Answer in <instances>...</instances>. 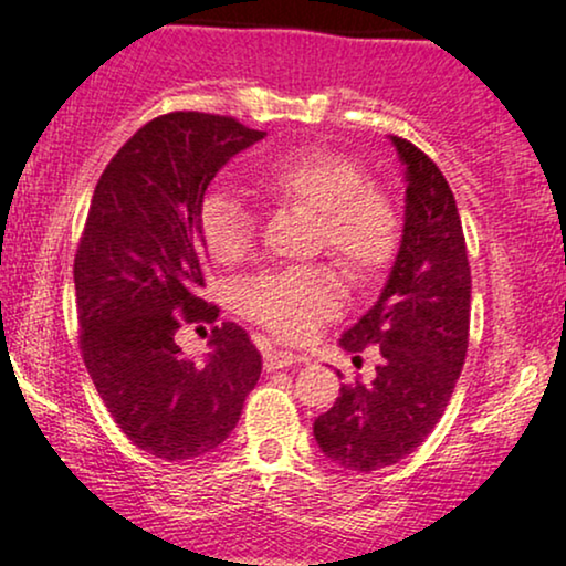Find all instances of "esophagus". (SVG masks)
<instances>
[{
    "instance_id": "1",
    "label": "esophagus",
    "mask_w": 566,
    "mask_h": 566,
    "mask_svg": "<svg viewBox=\"0 0 566 566\" xmlns=\"http://www.w3.org/2000/svg\"><path fill=\"white\" fill-rule=\"evenodd\" d=\"M297 361H308V356H301V354H292V350H269V354L263 356V367L269 369H282V367H292L297 365Z\"/></svg>"
}]
</instances>
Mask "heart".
Here are the masks:
<instances>
[{"label":"heart","instance_id":"obj_1","mask_svg":"<svg viewBox=\"0 0 566 566\" xmlns=\"http://www.w3.org/2000/svg\"><path fill=\"white\" fill-rule=\"evenodd\" d=\"M250 184L269 201L311 212L316 247L327 250L350 279L365 282L391 263L399 247V210L346 154L329 148L282 154L258 165ZM199 233L212 261L237 265L255 247L258 220L242 199L216 188L199 205ZM237 301L244 316L274 335L305 340L343 308V287L333 271L311 265L250 279Z\"/></svg>","mask_w":566,"mask_h":566}]
</instances>
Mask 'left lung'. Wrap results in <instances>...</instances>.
<instances>
[{
  "instance_id": "obj_1",
  "label": "left lung",
  "mask_w": 566,
  "mask_h": 566,
  "mask_svg": "<svg viewBox=\"0 0 566 566\" xmlns=\"http://www.w3.org/2000/svg\"><path fill=\"white\" fill-rule=\"evenodd\" d=\"M405 165V231L386 287L340 337L380 348L373 382L343 386L314 437L335 465L369 473L418 450L444 415L469 350L471 265L447 178L418 146L391 135ZM340 375V373H337Z\"/></svg>"
}]
</instances>
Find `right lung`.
I'll return each mask as SVG.
<instances>
[{
  "label": "right lung",
  "mask_w": 566,
  "mask_h": 566,
  "mask_svg": "<svg viewBox=\"0 0 566 566\" xmlns=\"http://www.w3.org/2000/svg\"><path fill=\"white\" fill-rule=\"evenodd\" d=\"M263 135L233 116H157L114 154L90 201L74 258L84 365L116 426L157 458L223 444L261 378L239 324L212 327L205 359L186 356L175 333L218 319L199 297V205L220 167Z\"/></svg>",
  "instance_id": "1"
}]
</instances>
